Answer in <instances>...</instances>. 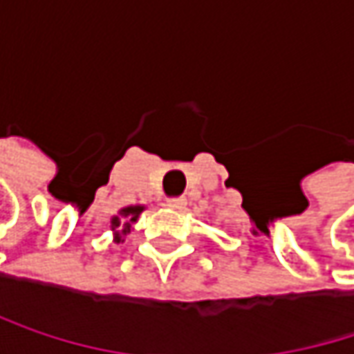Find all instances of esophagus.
<instances>
[{"mask_svg":"<svg viewBox=\"0 0 354 354\" xmlns=\"http://www.w3.org/2000/svg\"><path fill=\"white\" fill-rule=\"evenodd\" d=\"M166 205H168L170 209L182 211V209L186 207V198H184V196H170V198L166 201Z\"/></svg>","mask_w":354,"mask_h":354,"instance_id":"34e87169","label":"esophagus"}]
</instances>
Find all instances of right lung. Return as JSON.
<instances>
[{
    "label": "right lung",
    "instance_id": "add662e5",
    "mask_svg": "<svg viewBox=\"0 0 354 354\" xmlns=\"http://www.w3.org/2000/svg\"><path fill=\"white\" fill-rule=\"evenodd\" d=\"M141 211H143V207H127V209H122V211H120V215H122L124 219H129V221H137V217H139V213H141ZM129 225H131V223H124V225H122L124 230H122V234H118V236H116V242H120V240H122V236L127 234ZM116 227H120V219H118V217H114V219H112V230H116Z\"/></svg>",
    "mask_w": 354,
    "mask_h": 354
}]
</instances>
